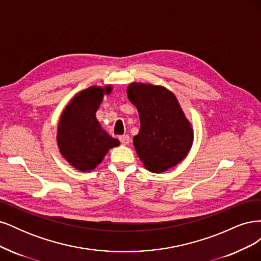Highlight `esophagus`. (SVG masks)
<instances>
[{"instance_id": "1", "label": "esophagus", "mask_w": 261, "mask_h": 261, "mask_svg": "<svg viewBox=\"0 0 261 261\" xmlns=\"http://www.w3.org/2000/svg\"><path fill=\"white\" fill-rule=\"evenodd\" d=\"M120 141H121V144H122V145L126 146V145H128V144H129L130 138H129V136H128V135H123V136H120Z\"/></svg>"}]
</instances>
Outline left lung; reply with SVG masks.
Wrapping results in <instances>:
<instances>
[{
    "label": "left lung",
    "instance_id": "obj_1",
    "mask_svg": "<svg viewBox=\"0 0 261 261\" xmlns=\"http://www.w3.org/2000/svg\"><path fill=\"white\" fill-rule=\"evenodd\" d=\"M127 97L139 113L134 146L145 168L161 173L175 167L191 150L194 133L174 93L161 86L133 83Z\"/></svg>",
    "mask_w": 261,
    "mask_h": 261
}]
</instances>
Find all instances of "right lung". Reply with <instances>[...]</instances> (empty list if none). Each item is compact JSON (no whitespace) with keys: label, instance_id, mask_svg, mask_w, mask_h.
Listing matches in <instances>:
<instances>
[{"label":"right lung","instance_id":"add662e5","mask_svg":"<svg viewBox=\"0 0 261 261\" xmlns=\"http://www.w3.org/2000/svg\"><path fill=\"white\" fill-rule=\"evenodd\" d=\"M111 86H92L77 93L63 111L58 127L61 154L75 169L90 172L103 160L110 149L120 145L101 127L96 117L105 94Z\"/></svg>","mask_w":261,"mask_h":261}]
</instances>
